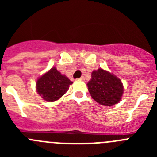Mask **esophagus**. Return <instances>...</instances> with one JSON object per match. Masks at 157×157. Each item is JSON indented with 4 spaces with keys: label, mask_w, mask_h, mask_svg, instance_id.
Segmentation results:
<instances>
[{
    "label": "esophagus",
    "mask_w": 157,
    "mask_h": 157,
    "mask_svg": "<svg viewBox=\"0 0 157 157\" xmlns=\"http://www.w3.org/2000/svg\"><path fill=\"white\" fill-rule=\"evenodd\" d=\"M78 80H81V81H83V80H85V78H84V76H82L81 78H78Z\"/></svg>",
    "instance_id": "esophagus-1"
}]
</instances>
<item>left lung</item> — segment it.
I'll return each instance as SVG.
<instances>
[{"instance_id": "8db88e82", "label": "left lung", "mask_w": 157, "mask_h": 157, "mask_svg": "<svg viewBox=\"0 0 157 157\" xmlns=\"http://www.w3.org/2000/svg\"><path fill=\"white\" fill-rule=\"evenodd\" d=\"M87 86L93 99L105 106H112L120 102L123 94L120 78L101 68L92 72Z\"/></svg>"}]
</instances>
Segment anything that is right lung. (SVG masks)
<instances>
[{
    "label": "right lung",
    "instance_id": "right-lung-1",
    "mask_svg": "<svg viewBox=\"0 0 157 157\" xmlns=\"http://www.w3.org/2000/svg\"><path fill=\"white\" fill-rule=\"evenodd\" d=\"M72 82L65 75H62L56 67H52L37 79V92L45 101L53 102L67 91Z\"/></svg>",
    "mask_w": 157,
    "mask_h": 157
}]
</instances>
